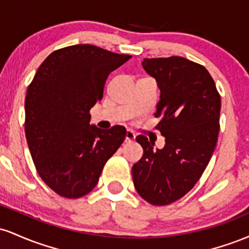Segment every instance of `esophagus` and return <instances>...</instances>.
Segmentation results:
<instances>
[{
  "instance_id": "obj_1",
  "label": "esophagus",
  "mask_w": 249,
  "mask_h": 249,
  "mask_svg": "<svg viewBox=\"0 0 249 249\" xmlns=\"http://www.w3.org/2000/svg\"><path fill=\"white\" fill-rule=\"evenodd\" d=\"M137 134L133 132L132 130H127L126 131V142H133L136 139Z\"/></svg>"
}]
</instances>
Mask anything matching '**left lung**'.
<instances>
[{"label":"left lung","instance_id":"1","mask_svg":"<svg viewBox=\"0 0 249 249\" xmlns=\"http://www.w3.org/2000/svg\"><path fill=\"white\" fill-rule=\"evenodd\" d=\"M145 71L160 89L157 130L165 137L162 150H153L145 136L137 137L144 153L133 165L137 192L153 206L177 201L193 188L216 146L221 99L204 65L184 57L145 58Z\"/></svg>","mask_w":249,"mask_h":249}]
</instances>
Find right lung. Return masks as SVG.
<instances>
[{
  "label": "right lung",
  "instance_id": "right-lung-1",
  "mask_svg": "<svg viewBox=\"0 0 249 249\" xmlns=\"http://www.w3.org/2000/svg\"><path fill=\"white\" fill-rule=\"evenodd\" d=\"M130 58L96 45H70L51 53L28 87L24 131L31 158L43 181L63 198L90 193L125 141L124 126L104 131L89 123L108 73Z\"/></svg>",
  "mask_w": 249,
  "mask_h": 249
}]
</instances>
